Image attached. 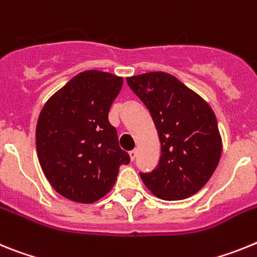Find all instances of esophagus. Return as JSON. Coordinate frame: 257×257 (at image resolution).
I'll return each instance as SVG.
<instances>
[{
	"label": "esophagus",
	"mask_w": 257,
	"mask_h": 257,
	"mask_svg": "<svg viewBox=\"0 0 257 257\" xmlns=\"http://www.w3.org/2000/svg\"><path fill=\"white\" fill-rule=\"evenodd\" d=\"M129 156H131L132 160H135L137 158V150H132L129 151Z\"/></svg>",
	"instance_id": "obj_1"
}]
</instances>
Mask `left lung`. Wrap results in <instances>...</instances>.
<instances>
[{
    "label": "left lung",
    "instance_id": "obj_1",
    "mask_svg": "<svg viewBox=\"0 0 257 257\" xmlns=\"http://www.w3.org/2000/svg\"><path fill=\"white\" fill-rule=\"evenodd\" d=\"M126 82L150 111L162 145L156 168L140 173L144 184L164 200L198 193L213 175L222 151L209 104L166 72L132 76Z\"/></svg>",
    "mask_w": 257,
    "mask_h": 257
}]
</instances>
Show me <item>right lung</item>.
<instances>
[{"label": "right lung", "instance_id": "right-lung-1", "mask_svg": "<svg viewBox=\"0 0 257 257\" xmlns=\"http://www.w3.org/2000/svg\"><path fill=\"white\" fill-rule=\"evenodd\" d=\"M122 79L101 71L76 75L41 110L36 128L37 156L48 181L67 199L93 203L115 185L121 150L108 111Z\"/></svg>", "mask_w": 257, "mask_h": 257}]
</instances>
